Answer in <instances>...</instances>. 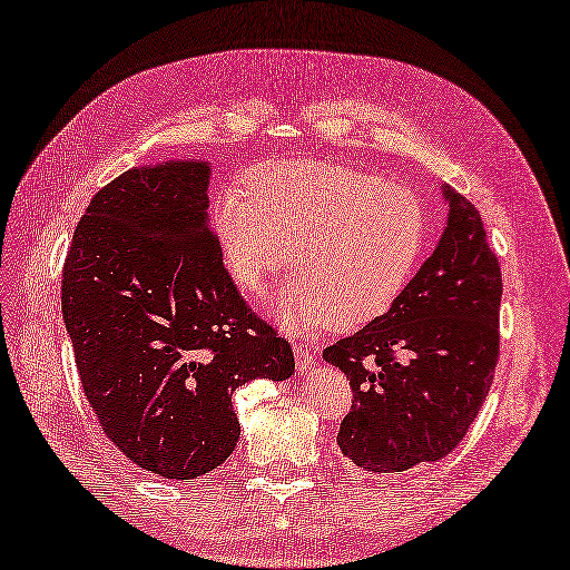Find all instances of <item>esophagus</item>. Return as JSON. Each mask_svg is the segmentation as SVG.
<instances>
[{"mask_svg":"<svg viewBox=\"0 0 570 570\" xmlns=\"http://www.w3.org/2000/svg\"><path fill=\"white\" fill-rule=\"evenodd\" d=\"M295 365L299 372H307L314 365V355L304 348V345L295 343Z\"/></svg>","mask_w":570,"mask_h":570,"instance_id":"esophagus-1","label":"esophagus"}]
</instances>
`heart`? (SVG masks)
<instances>
[{"label":"heart","instance_id":"heart-1","mask_svg":"<svg viewBox=\"0 0 570 570\" xmlns=\"http://www.w3.org/2000/svg\"><path fill=\"white\" fill-rule=\"evenodd\" d=\"M246 189L213 198V227L232 281L263 295L289 266L297 275L275 295L283 326L314 333L382 316L404 293L425 246L428 217L406 186L324 159L261 164Z\"/></svg>","mask_w":570,"mask_h":570}]
</instances>
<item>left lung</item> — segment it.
<instances>
[{
  "mask_svg": "<svg viewBox=\"0 0 570 570\" xmlns=\"http://www.w3.org/2000/svg\"><path fill=\"white\" fill-rule=\"evenodd\" d=\"M445 234L390 312L324 351L351 380L338 448L372 474L438 462L460 445L501 355V263L481 215L445 186Z\"/></svg>",
  "mask_w": 570,
  "mask_h": 570,
  "instance_id": "left-lung-1",
  "label": "left lung"
}]
</instances>
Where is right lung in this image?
Listing matches in <instances>:
<instances>
[{"label":"right lung","instance_id":"add662e5","mask_svg":"<svg viewBox=\"0 0 570 570\" xmlns=\"http://www.w3.org/2000/svg\"><path fill=\"white\" fill-rule=\"evenodd\" d=\"M210 166L130 169L91 198L62 268V316L108 440L164 479H196L239 440L232 394L295 355L246 307L207 219Z\"/></svg>","mask_w":570,"mask_h":570}]
</instances>
